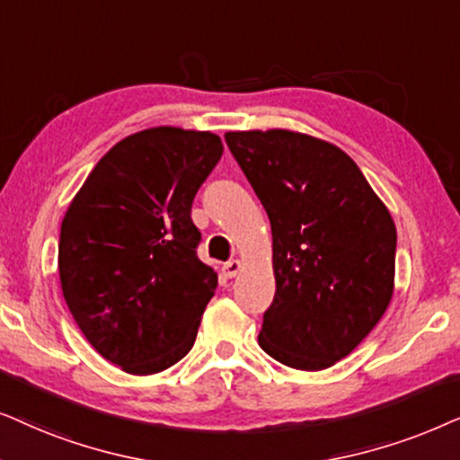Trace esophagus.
<instances>
[{
  "instance_id": "1",
  "label": "esophagus",
  "mask_w": 460,
  "mask_h": 460,
  "mask_svg": "<svg viewBox=\"0 0 460 460\" xmlns=\"http://www.w3.org/2000/svg\"><path fill=\"white\" fill-rule=\"evenodd\" d=\"M242 271V262L240 261H229V262H225L223 265V273H225V278H235L237 273Z\"/></svg>"
}]
</instances>
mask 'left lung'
<instances>
[{
    "label": "left lung",
    "instance_id": "8db88e82",
    "mask_svg": "<svg viewBox=\"0 0 460 460\" xmlns=\"http://www.w3.org/2000/svg\"><path fill=\"white\" fill-rule=\"evenodd\" d=\"M225 140L271 223L275 296L259 345L290 368H330L389 307L394 218L358 164L326 140L290 130Z\"/></svg>",
    "mask_w": 460,
    "mask_h": 460
}]
</instances>
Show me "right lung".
<instances>
[{
	"instance_id": "add662e5",
	"label": "right lung",
	"mask_w": 460,
	"mask_h": 460,
	"mask_svg": "<svg viewBox=\"0 0 460 460\" xmlns=\"http://www.w3.org/2000/svg\"><path fill=\"white\" fill-rule=\"evenodd\" d=\"M220 155L212 132L132 134L96 164L60 225L66 307L90 345L130 375L185 358L217 290L198 259L191 206Z\"/></svg>"
}]
</instances>
